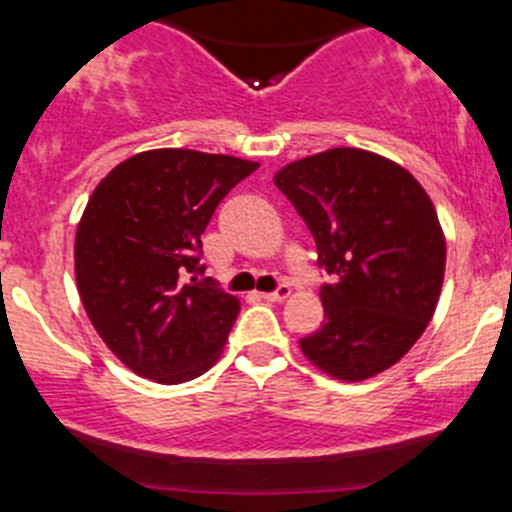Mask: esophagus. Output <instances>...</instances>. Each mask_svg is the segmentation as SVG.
Listing matches in <instances>:
<instances>
[{
    "mask_svg": "<svg viewBox=\"0 0 512 512\" xmlns=\"http://www.w3.org/2000/svg\"><path fill=\"white\" fill-rule=\"evenodd\" d=\"M290 292H292L290 285H280L277 290H272V292H262V297H265L267 302H282L290 297Z\"/></svg>",
    "mask_w": 512,
    "mask_h": 512,
    "instance_id": "esophagus-1",
    "label": "esophagus"
}]
</instances>
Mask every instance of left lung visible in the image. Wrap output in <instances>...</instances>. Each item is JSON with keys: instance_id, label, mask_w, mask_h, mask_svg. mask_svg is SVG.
<instances>
[{"instance_id": "8db88e82", "label": "left lung", "mask_w": 512, "mask_h": 512, "mask_svg": "<svg viewBox=\"0 0 512 512\" xmlns=\"http://www.w3.org/2000/svg\"><path fill=\"white\" fill-rule=\"evenodd\" d=\"M275 185L317 245L325 322L300 350L335 380H367L418 342L438 305L445 235L433 202L398 162L335 147L290 162Z\"/></svg>"}]
</instances>
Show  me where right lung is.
Segmentation results:
<instances>
[{
  "mask_svg": "<svg viewBox=\"0 0 512 512\" xmlns=\"http://www.w3.org/2000/svg\"><path fill=\"white\" fill-rule=\"evenodd\" d=\"M257 167L230 155L150 150L94 187L74 237L77 290L104 345L140 377L177 385L222 355L240 300L197 280L202 232Z\"/></svg>",
  "mask_w": 512,
  "mask_h": 512,
  "instance_id": "right-lung-1",
  "label": "right lung"
}]
</instances>
